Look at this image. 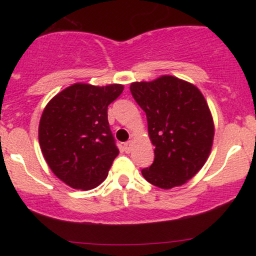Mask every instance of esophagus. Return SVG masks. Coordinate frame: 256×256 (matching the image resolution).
Listing matches in <instances>:
<instances>
[{"label":"esophagus","instance_id":"34e87169","mask_svg":"<svg viewBox=\"0 0 256 256\" xmlns=\"http://www.w3.org/2000/svg\"><path fill=\"white\" fill-rule=\"evenodd\" d=\"M124 148H125V152H130L131 149H132V142L130 140V142H126L124 144Z\"/></svg>","mask_w":256,"mask_h":256}]
</instances>
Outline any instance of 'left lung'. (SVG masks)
<instances>
[{
    "label": "left lung",
    "instance_id": "8db88e82",
    "mask_svg": "<svg viewBox=\"0 0 256 256\" xmlns=\"http://www.w3.org/2000/svg\"><path fill=\"white\" fill-rule=\"evenodd\" d=\"M146 112L148 134L155 146L154 162L142 170L146 182L172 189L186 183L204 165L214 138V122L198 86L173 76L130 85Z\"/></svg>",
    "mask_w": 256,
    "mask_h": 256
}]
</instances>
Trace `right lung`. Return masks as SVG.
Listing matches in <instances>:
<instances>
[{"label":"right lung","mask_w":256,"mask_h":256,"mask_svg":"<svg viewBox=\"0 0 256 256\" xmlns=\"http://www.w3.org/2000/svg\"><path fill=\"white\" fill-rule=\"evenodd\" d=\"M122 90V84L76 83L44 108L38 128L43 156L52 173L73 189L101 184L118 156L107 110Z\"/></svg>","instance_id":"1"}]
</instances>
